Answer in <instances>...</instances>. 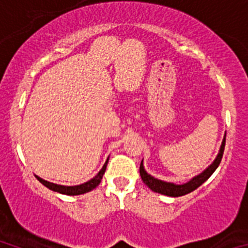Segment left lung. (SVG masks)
Segmentation results:
<instances>
[{
    "label": "left lung",
    "mask_w": 248,
    "mask_h": 248,
    "mask_svg": "<svg viewBox=\"0 0 248 248\" xmlns=\"http://www.w3.org/2000/svg\"><path fill=\"white\" fill-rule=\"evenodd\" d=\"M225 143H226V135L223 138L222 140V145H221L220 153H218L217 157L215 159L214 163L209 166V168L206 169L205 171L201 172L200 175L198 176H195L192 180H190L189 183L184 184V185H175V184L171 183H165V181L157 180L155 177L150 176L148 172L144 170L143 166V161L140 163V176H141V180L144 181L146 186H148L149 189H151L154 192H159V194L163 195H168V196H172V198H177V196H184V195L189 194V192L194 191L199 187V186L202 185L212 174L214 171L217 169V166L220 165L221 159H222L223 155V150H225Z\"/></svg>",
    "instance_id": "1"
}]
</instances>
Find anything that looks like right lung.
<instances>
[{"instance_id": "obj_1", "label": "right lung", "mask_w": 248, "mask_h": 248, "mask_svg": "<svg viewBox=\"0 0 248 248\" xmlns=\"http://www.w3.org/2000/svg\"><path fill=\"white\" fill-rule=\"evenodd\" d=\"M107 164H108V160L105 161L104 166H103L102 170L98 172L97 176L93 177V179H92V180H89L88 183L82 184V185H78V186L57 185V184L48 183V181L43 180V179H41V177H38V176H36V177H37V180H38L39 183L43 184L46 187H48V189L52 190V191L59 192V194H63V195H82V194H85V192L92 191V190L95 189V187L99 185L100 181H102L103 175H104V172H105V169H107Z\"/></svg>"}]
</instances>
